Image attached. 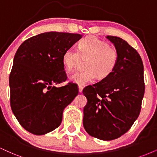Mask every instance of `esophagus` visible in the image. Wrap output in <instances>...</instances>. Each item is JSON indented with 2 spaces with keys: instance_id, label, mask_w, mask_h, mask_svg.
<instances>
[{
  "instance_id": "esophagus-1",
  "label": "esophagus",
  "mask_w": 157,
  "mask_h": 157,
  "mask_svg": "<svg viewBox=\"0 0 157 157\" xmlns=\"http://www.w3.org/2000/svg\"><path fill=\"white\" fill-rule=\"evenodd\" d=\"M78 91H79V92H82V91H83V86H78Z\"/></svg>"
}]
</instances>
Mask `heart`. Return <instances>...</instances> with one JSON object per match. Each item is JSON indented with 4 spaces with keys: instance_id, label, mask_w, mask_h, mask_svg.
Here are the masks:
<instances>
[{
    "instance_id": "b5f03b06",
    "label": "heart",
    "mask_w": 157,
    "mask_h": 157,
    "mask_svg": "<svg viewBox=\"0 0 157 157\" xmlns=\"http://www.w3.org/2000/svg\"><path fill=\"white\" fill-rule=\"evenodd\" d=\"M119 55L115 47L95 36H88L79 42L78 50L70 47L63 55L64 67L71 72L78 66L81 59L86 60L85 71H77L70 76V81L79 85L92 82L96 76L103 80L115 71Z\"/></svg>"
}]
</instances>
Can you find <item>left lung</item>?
Here are the masks:
<instances>
[{"label": "left lung", "instance_id": "left-lung-1", "mask_svg": "<svg viewBox=\"0 0 157 157\" xmlns=\"http://www.w3.org/2000/svg\"><path fill=\"white\" fill-rule=\"evenodd\" d=\"M119 55L113 73L86 86L85 130L91 136L111 140L125 134L138 119L145 92L144 64L138 52L122 38L108 36Z\"/></svg>", "mask_w": 157, "mask_h": 157}]
</instances>
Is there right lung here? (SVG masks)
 <instances>
[{"mask_svg": "<svg viewBox=\"0 0 157 157\" xmlns=\"http://www.w3.org/2000/svg\"><path fill=\"white\" fill-rule=\"evenodd\" d=\"M82 38L80 34L47 32L25 40L13 58L9 75L11 108L21 126L40 135L62 122L63 110L78 95V86L68 83L63 55Z\"/></svg>", "mask_w": 157, "mask_h": 157, "instance_id": "right-lung-1", "label": "right lung"}]
</instances>
